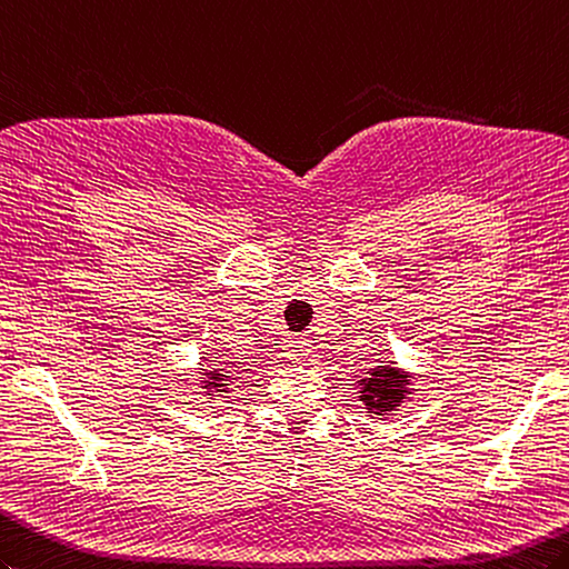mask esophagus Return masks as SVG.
Returning <instances> with one entry per match:
<instances>
[{
    "instance_id": "34e87169",
    "label": "esophagus",
    "mask_w": 569,
    "mask_h": 569,
    "mask_svg": "<svg viewBox=\"0 0 569 569\" xmlns=\"http://www.w3.org/2000/svg\"><path fill=\"white\" fill-rule=\"evenodd\" d=\"M286 356H288V361H293V363H302L310 356V345L306 339H293V341H288V347H286Z\"/></svg>"
}]
</instances>
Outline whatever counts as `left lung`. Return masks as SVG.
<instances>
[{
    "label": "left lung",
    "instance_id": "obj_1",
    "mask_svg": "<svg viewBox=\"0 0 569 569\" xmlns=\"http://www.w3.org/2000/svg\"><path fill=\"white\" fill-rule=\"evenodd\" d=\"M361 400L371 412H388L405 400V376L395 368L380 366L373 368L371 376L361 378Z\"/></svg>",
    "mask_w": 569,
    "mask_h": 569
}]
</instances>
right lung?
Listing matches in <instances>:
<instances>
[{
    "label": "right lung",
    "instance_id": "obj_1",
    "mask_svg": "<svg viewBox=\"0 0 569 569\" xmlns=\"http://www.w3.org/2000/svg\"><path fill=\"white\" fill-rule=\"evenodd\" d=\"M216 376H218V378L213 380V388H224V382H222V380L228 378V376H220V373H216Z\"/></svg>",
    "mask_w": 569,
    "mask_h": 569
}]
</instances>
